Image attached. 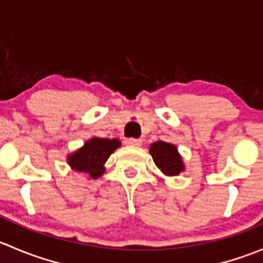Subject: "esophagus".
<instances>
[{"label": "esophagus", "instance_id": "esophagus-1", "mask_svg": "<svg viewBox=\"0 0 263 263\" xmlns=\"http://www.w3.org/2000/svg\"><path fill=\"white\" fill-rule=\"evenodd\" d=\"M141 140L140 139H134V137H129V139L124 140V144L129 145V146H140L141 145Z\"/></svg>", "mask_w": 263, "mask_h": 263}]
</instances>
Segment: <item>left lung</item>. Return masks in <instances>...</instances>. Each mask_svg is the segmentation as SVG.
<instances>
[{
  "label": "left lung",
  "mask_w": 263,
  "mask_h": 263,
  "mask_svg": "<svg viewBox=\"0 0 263 263\" xmlns=\"http://www.w3.org/2000/svg\"><path fill=\"white\" fill-rule=\"evenodd\" d=\"M148 153L153 156L154 163L166 176H178L184 169L181 155L174 145L164 141L154 142L150 145Z\"/></svg>",
  "instance_id": "8db88e82"
}]
</instances>
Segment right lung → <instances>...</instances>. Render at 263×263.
Here are the masks:
<instances>
[{
	"mask_svg": "<svg viewBox=\"0 0 263 263\" xmlns=\"http://www.w3.org/2000/svg\"><path fill=\"white\" fill-rule=\"evenodd\" d=\"M121 145L117 139H94L85 142L80 150L68 156L71 168L80 173H87L91 178H98L104 173V163L110 154Z\"/></svg>",
	"mask_w": 263,
	"mask_h": 263,
	"instance_id": "obj_1",
	"label": "right lung"
}]
</instances>
